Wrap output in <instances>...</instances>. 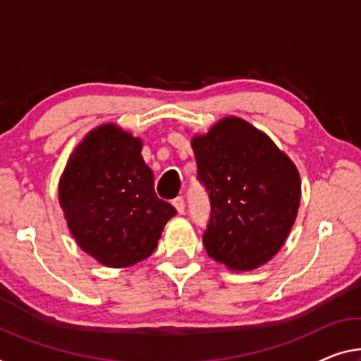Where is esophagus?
I'll return each instance as SVG.
<instances>
[{
  "label": "esophagus",
  "mask_w": 361,
  "mask_h": 361,
  "mask_svg": "<svg viewBox=\"0 0 361 361\" xmlns=\"http://www.w3.org/2000/svg\"><path fill=\"white\" fill-rule=\"evenodd\" d=\"M173 204L176 207L177 213L184 214V212H185V202H184V198H182V197L174 198V200H173Z\"/></svg>",
  "instance_id": "1"
}]
</instances>
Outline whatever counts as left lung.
<instances>
[{
	"mask_svg": "<svg viewBox=\"0 0 361 361\" xmlns=\"http://www.w3.org/2000/svg\"><path fill=\"white\" fill-rule=\"evenodd\" d=\"M197 179L209 198L204 250L234 271L269 262L284 245L300 204V176L269 137L238 118L195 137Z\"/></svg>",
	"mask_w": 361,
	"mask_h": 361,
	"instance_id": "1",
	"label": "left lung"
}]
</instances>
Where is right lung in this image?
I'll use <instances>...</instances> for the list:
<instances>
[{
  "instance_id": "add662e5",
  "label": "right lung",
  "mask_w": 361,
  "mask_h": 361,
  "mask_svg": "<svg viewBox=\"0 0 361 361\" xmlns=\"http://www.w3.org/2000/svg\"><path fill=\"white\" fill-rule=\"evenodd\" d=\"M142 142L113 124L90 132L59 182V202L82 250L111 268L149 257L177 213L154 193Z\"/></svg>"
}]
</instances>
